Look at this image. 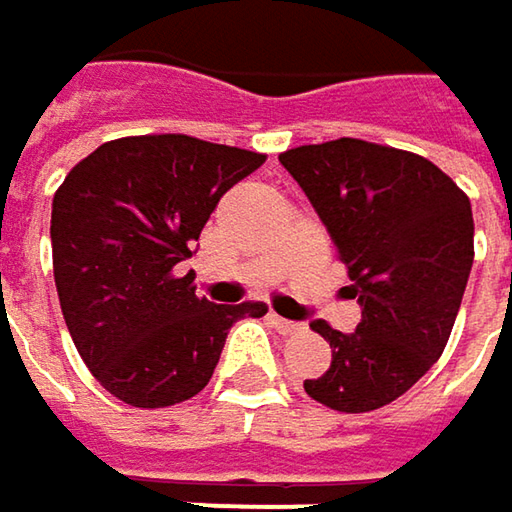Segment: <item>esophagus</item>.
I'll list each match as a JSON object with an SVG mask.
<instances>
[{
  "mask_svg": "<svg viewBox=\"0 0 512 512\" xmlns=\"http://www.w3.org/2000/svg\"><path fill=\"white\" fill-rule=\"evenodd\" d=\"M268 317H271V323H274V326L279 329V332H282V335H294V332H300V329H303L300 323H294V320H288V317H279L276 311H271Z\"/></svg>",
  "mask_w": 512,
  "mask_h": 512,
  "instance_id": "1",
  "label": "esophagus"
}]
</instances>
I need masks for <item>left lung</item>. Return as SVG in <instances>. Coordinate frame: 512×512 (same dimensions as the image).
Listing matches in <instances>:
<instances>
[{
	"label": "left lung",
	"instance_id": "8db88e82",
	"mask_svg": "<svg viewBox=\"0 0 512 512\" xmlns=\"http://www.w3.org/2000/svg\"><path fill=\"white\" fill-rule=\"evenodd\" d=\"M279 163L335 241L361 306L355 332L311 323L332 364L303 387L332 411H376L446 349L475 259L472 203L420 154L364 139L291 148Z\"/></svg>",
	"mask_w": 512,
	"mask_h": 512
}]
</instances>
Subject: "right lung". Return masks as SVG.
I'll return each mask as SVG.
<instances>
[{"label": "right lung", "mask_w": 512, "mask_h": 512, "mask_svg": "<svg viewBox=\"0 0 512 512\" xmlns=\"http://www.w3.org/2000/svg\"><path fill=\"white\" fill-rule=\"evenodd\" d=\"M265 154L183 133L104 142L52 201V262L66 329L92 376L133 408L201 393L230 326L265 303L218 306L177 276L218 201Z\"/></svg>", "instance_id": "obj_1"}]
</instances>
